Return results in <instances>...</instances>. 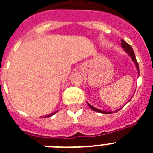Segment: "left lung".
I'll return each mask as SVG.
<instances>
[{
	"mask_svg": "<svg viewBox=\"0 0 153 153\" xmlns=\"http://www.w3.org/2000/svg\"><path fill=\"white\" fill-rule=\"evenodd\" d=\"M121 42H122V47H123L124 50H125L126 52L128 53V54L129 55V56L132 57V60L134 61V63H136V68H137L138 70V73H139V74H140V69H139V64H138V62L137 60H136V56H135V53L134 51H133V50H132V47H131L130 45H129V44H127L126 42L124 41L122 39V40H121ZM89 106H90V108H91L93 110H94V111L96 112H99V113H106V114H108V113H113V112H106V111H102V110H100V109H97V108L93 107V106H91V105H90V104L88 103ZM120 109H118V110H117V111H114V113H116V112H118Z\"/></svg>",
	"mask_w": 153,
	"mask_h": 153,
	"instance_id": "left-lung-1",
	"label": "left lung"
}]
</instances>
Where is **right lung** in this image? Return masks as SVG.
<instances>
[{
	"label": "right lung",
	"instance_id": "1",
	"mask_svg": "<svg viewBox=\"0 0 153 153\" xmlns=\"http://www.w3.org/2000/svg\"><path fill=\"white\" fill-rule=\"evenodd\" d=\"M55 113H52V114H51V115H48V116H46L45 117H51V116H53V114H55Z\"/></svg>",
	"mask_w": 153,
	"mask_h": 153
}]
</instances>
